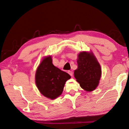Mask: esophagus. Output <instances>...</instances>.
<instances>
[{"label": "esophagus", "mask_w": 129, "mask_h": 129, "mask_svg": "<svg viewBox=\"0 0 129 129\" xmlns=\"http://www.w3.org/2000/svg\"><path fill=\"white\" fill-rule=\"evenodd\" d=\"M68 74H69L70 75H71V76H73V72H72V71H68Z\"/></svg>", "instance_id": "34e87169"}]
</instances>
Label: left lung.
<instances>
[{
	"label": "left lung",
	"mask_w": 129,
	"mask_h": 129,
	"mask_svg": "<svg viewBox=\"0 0 129 129\" xmlns=\"http://www.w3.org/2000/svg\"><path fill=\"white\" fill-rule=\"evenodd\" d=\"M78 57V67L74 71V76L82 88L92 91L99 83L102 72L101 66L92 53L83 52Z\"/></svg>",
	"instance_id": "left-lung-1"
}]
</instances>
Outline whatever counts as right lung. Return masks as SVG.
<instances>
[{"label":"right lung","mask_w":129,"mask_h":129,"mask_svg":"<svg viewBox=\"0 0 129 129\" xmlns=\"http://www.w3.org/2000/svg\"><path fill=\"white\" fill-rule=\"evenodd\" d=\"M69 74L52 63L51 56L44 58L37 70L36 83L42 94L51 100L63 91L66 82L71 79Z\"/></svg>","instance_id":"1"}]
</instances>
